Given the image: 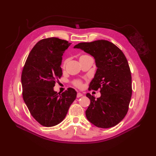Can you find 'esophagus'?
<instances>
[{
    "label": "esophagus",
    "mask_w": 156,
    "mask_h": 156,
    "mask_svg": "<svg viewBox=\"0 0 156 156\" xmlns=\"http://www.w3.org/2000/svg\"><path fill=\"white\" fill-rule=\"evenodd\" d=\"M82 96H83V94H82V93H80V92H78V94H77V98H80V97H82Z\"/></svg>",
    "instance_id": "1"
}]
</instances>
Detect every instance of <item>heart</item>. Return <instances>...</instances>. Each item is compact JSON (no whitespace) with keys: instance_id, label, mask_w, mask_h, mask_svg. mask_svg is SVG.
Returning <instances> with one entry per match:
<instances>
[{"instance_id":"obj_1","label":"heart","mask_w":156,"mask_h":156,"mask_svg":"<svg viewBox=\"0 0 156 156\" xmlns=\"http://www.w3.org/2000/svg\"><path fill=\"white\" fill-rule=\"evenodd\" d=\"M84 56H87V55H82L80 58H82V57H84ZM66 62H67V61H65V62H64V65H65V64H66ZM75 84H76V86H77V87H81V86H82V84H81V82H80V81H76V82H75Z\"/></svg>"}]
</instances>
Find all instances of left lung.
Wrapping results in <instances>:
<instances>
[{
  "mask_svg": "<svg viewBox=\"0 0 156 156\" xmlns=\"http://www.w3.org/2000/svg\"><path fill=\"white\" fill-rule=\"evenodd\" d=\"M74 48L80 49L91 55L97 67L89 89H101L97 99L90 94V104L86 116L97 127L110 128L120 122L127 113L132 94L130 68L122 51L112 43L97 40L80 43Z\"/></svg>",
  "mask_w": 156,
  "mask_h": 156,
  "instance_id": "obj_1",
  "label": "left lung"
}]
</instances>
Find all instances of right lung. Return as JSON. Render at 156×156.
<instances>
[{"label":"right lung","instance_id":"1","mask_svg":"<svg viewBox=\"0 0 156 156\" xmlns=\"http://www.w3.org/2000/svg\"><path fill=\"white\" fill-rule=\"evenodd\" d=\"M70 43L57 37L44 39L29 53L23 69V98L31 115L44 127H53L66 117L76 98L74 88L58 93L55 81L62 76L63 54Z\"/></svg>","mask_w":156,"mask_h":156}]
</instances>
